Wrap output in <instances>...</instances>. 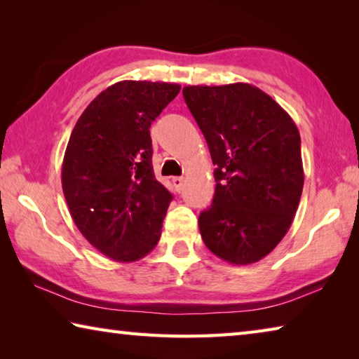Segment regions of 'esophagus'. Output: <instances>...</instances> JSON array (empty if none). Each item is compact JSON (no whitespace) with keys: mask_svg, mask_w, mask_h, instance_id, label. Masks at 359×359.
Listing matches in <instances>:
<instances>
[{"mask_svg":"<svg viewBox=\"0 0 359 359\" xmlns=\"http://www.w3.org/2000/svg\"><path fill=\"white\" fill-rule=\"evenodd\" d=\"M172 184H174V187H175V190H180L182 188V185H184V177H174L172 179Z\"/></svg>","mask_w":359,"mask_h":359,"instance_id":"34e87169","label":"esophagus"}]
</instances>
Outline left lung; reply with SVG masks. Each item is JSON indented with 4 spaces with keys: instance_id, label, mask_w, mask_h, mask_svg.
<instances>
[{
    "instance_id": "8db88e82",
    "label": "left lung",
    "mask_w": 359,
    "mask_h": 359,
    "mask_svg": "<svg viewBox=\"0 0 359 359\" xmlns=\"http://www.w3.org/2000/svg\"><path fill=\"white\" fill-rule=\"evenodd\" d=\"M182 93L215 166L214 201L198 220L201 238L229 264L257 263L283 239L299 205V131L250 83L188 85Z\"/></svg>"
}]
</instances>
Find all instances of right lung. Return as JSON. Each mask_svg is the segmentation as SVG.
Segmentation results:
<instances>
[{
  "mask_svg": "<svg viewBox=\"0 0 359 359\" xmlns=\"http://www.w3.org/2000/svg\"><path fill=\"white\" fill-rule=\"evenodd\" d=\"M180 85L121 81L90 102L71 133L62 187L96 250L131 263L154 250L172 194L155 179L150 125Z\"/></svg>",
  "mask_w": 359,
  "mask_h": 359,
  "instance_id": "obj_1",
  "label": "right lung"
}]
</instances>
